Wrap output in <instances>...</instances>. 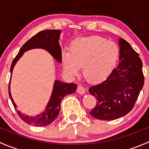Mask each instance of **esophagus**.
<instances>
[{
	"label": "esophagus",
	"instance_id": "34e87169",
	"mask_svg": "<svg viewBox=\"0 0 149 149\" xmlns=\"http://www.w3.org/2000/svg\"><path fill=\"white\" fill-rule=\"evenodd\" d=\"M77 92L79 93V94H85V92H86L85 88H84V86H81V85L78 86V87H77Z\"/></svg>",
	"mask_w": 149,
	"mask_h": 149
}]
</instances>
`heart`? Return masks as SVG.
<instances>
[{"label":"heart","instance_id":"b5f03b06","mask_svg":"<svg viewBox=\"0 0 149 149\" xmlns=\"http://www.w3.org/2000/svg\"><path fill=\"white\" fill-rule=\"evenodd\" d=\"M120 56L118 45L99 36L75 40L70 52H62L64 69L76 75L82 66L84 76L91 81L106 79L115 68Z\"/></svg>","mask_w":149,"mask_h":149}]
</instances>
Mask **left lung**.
Returning a JSON list of instances; mask_svg holds the SVG:
<instances>
[{
  "label": "left lung",
  "mask_w": 149,
  "mask_h": 149,
  "mask_svg": "<svg viewBox=\"0 0 149 149\" xmlns=\"http://www.w3.org/2000/svg\"><path fill=\"white\" fill-rule=\"evenodd\" d=\"M120 61L104 81L88 88L97 99L90 112L94 118L112 120L125 116L133 109L144 84L143 63L139 55L124 39L119 40Z\"/></svg>",
  "instance_id": "8db88e82"
}]
</instances>
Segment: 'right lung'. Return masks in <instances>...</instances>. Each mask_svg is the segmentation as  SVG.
<instances>
[{
    "label": "right lung",
    "mask_w": 149,
    "mask_h": 149,
    "mask_svg": "<svg viewBox=\"0 0 149 149\" xmlns=\"http://www.w3.org/2000/svg\"><path fill=\"white\" fill-rule=\"evenodd\" d=\"M61 33V31L59 29L44 30V31L38 32L36 35L29 40L22 47L19 53L13 59L10 68V74H12L13 69L16 65V62L23 55L24 52L29 49H35V48H41V49H46L58 62H62V53H61L62 50H61V45L59 44ZM76 88H77V85L76 84H67L61 82V81H55L54 83L52 95L49 99V102L46 106L45 109L42 113L36 115L35 117H29L24 114H22L20 111L16 109L17 106L13 102L10 91V82L9 85H8V94H9V97L11 100L12 104L17 112L18 115L25 123L31 125L43 127V126L51 124L56 119L60 112V109H61V100L67 94L75 92Z\"/></svg>",
    "instance_id": "add662e5"
}]
</instances>
